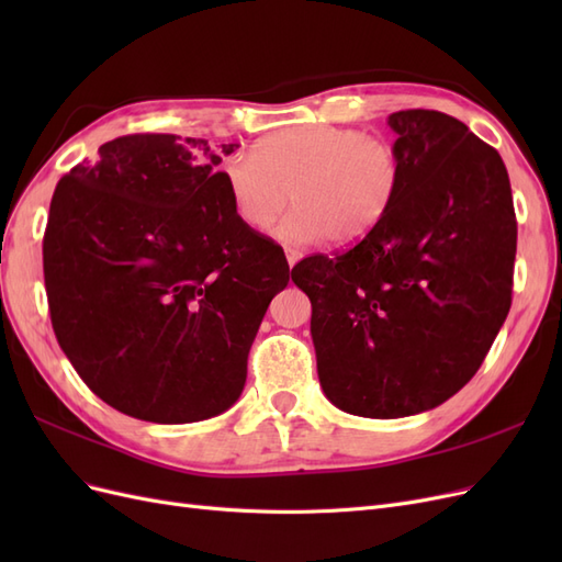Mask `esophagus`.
I'll return each mask as SVG.
<instances>
[{
	"mask_svg": "<svg viewBox=\"0 0 562 562\" xmlns=\"http://www.w3.org/2000/svg\"><path fill=\"white\" fill-rule=\"evenodd\" d=\"M302 258V252L295 250V248H285V260H288V267H295V262Z\"/></svg>",
	"mask_w": 562,
	"mask_h": 562,
	"instance_id": "1",
	"label": "esophagus"
}]
</instances>
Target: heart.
Listing matches in <instances>:
<instances>
[{
	"mask_svg": "<svg viewBox=\"0 0 562 562\" xmlns=\"http://www.w3.org/2000/svg\"><path fill=\"white\" fill-rule=\"evenodd\" d=\"M220 176L236 217L250 229L274 223L291 192L295 209L277 227L279 241L353 246L394 206L403 161L396 145L380 135L310 124L267 135L252 159L229 157Z\"/></svg>",
	"mask_w": 562,
	"mask_h": 562,
	"instance_id": "heart-1",
	"label": "heart"
}]
</instances>
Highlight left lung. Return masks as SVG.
<instances>
[{"mask_svg":"<svg viewBox=\"0 0 562 562\" xmlns=\"http://www.w3.org/2000/svg\"><path fill=\"white\" fill-rule=\"evenodd\" d=\"M403 180L378 229L293 281L312 302L323 394L339 411L396 419L454 396L512 310L516 211L495 147L436 110L389 114Z\"/></svg>","mask_w":562,"mask_h":562,"instance_id":"1","label":"left lung"}]
</instances>
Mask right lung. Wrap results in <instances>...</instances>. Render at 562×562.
<instances>
[{"label": "right lung", "mask_w": 562, "mask_h": 562, "mask_svg": "<svg viewBox=\"0 0 562 562\" xmlns=\"http://www.w3.org/2000/svg\"><path fill=\"white\" fill-rule=\"evenodd\" d=\"M220 161L201 138L122 135L50 199V326L93 394L135 419L232 407L269 302L291 281L283 248L236 217Z\"/></svg>", "instance_id": "obj_1"}]
</instances>
